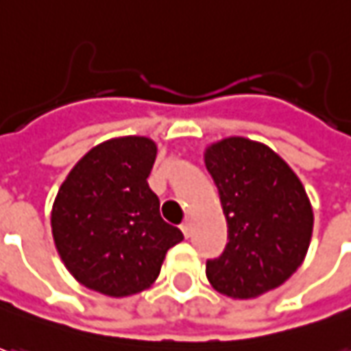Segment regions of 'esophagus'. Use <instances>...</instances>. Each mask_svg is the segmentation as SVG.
I'll return each instance as SVG.
<instances>
[{"mask_svg":"<svg viewBox=\"0 0 351 351\" xmlns=\"http://www.w3.org/2000/svg\"><path fill=\"white\" fill-rule=\"evenodd\" d=\"M180 229H182V233H184V237H186V239L190 235H192V223H190L188 219H186V221H184V223L180 225Z\"/></svg>","mask_w":351,"mask_h":351,"instance_id":"esophagus-1","label":"esophagus"}]
</instances>
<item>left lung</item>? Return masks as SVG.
Segmentation results:
<instances>
[{"instance_id": "obj_1", "label": "left lung", "mask_w": 351, "mask_h": 351, "mask_svg": "<svg viewBox=\"0 0 351 351\" xmlns=\"http://www.w3.org/2000/svg\"><path fill=\"white\" fill-rule=\"evenodd\" d=\"M204 163L219 192L229 243L208 260L215 291L254 299L282 285L303 264L313 208L299 176L268 145L233 136L206 147Z\"/></svg>"}]
</instances>
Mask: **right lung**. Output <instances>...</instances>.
Returning <instances> with one entry per match:
<instances>
[{
    "label": "right lung",
    "instance_id": "obj_1",
    "mask_svg": "<svg viewBox=\"0 0 351 351\" xmlns=\"http://www.w3.org/2000/svg\"><path fill=\"white\" fill-rule=\"evenodd\" d=\"M157 157L143 136L112 138L79 159L52 206L58 254L79 284L108 297L152 287L165 254L184 237L159 213L147 184Z\"/></svg>",
    "mask_w": 351,
    "mask_h": 351
}]
</instances>
